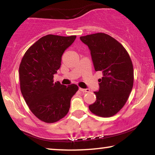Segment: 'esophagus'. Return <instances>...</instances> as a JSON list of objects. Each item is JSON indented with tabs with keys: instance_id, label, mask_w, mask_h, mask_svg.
<instances>
[{
	"instance_id": "obj_1",
	"label": "esophagus",
	"mask_w": 155,
	"mask_h": 155,
	"mask_svg": "<svg viewBox=\"0 0 155 155\" xmlns=\"http://www.w3.org/2000/svg\"><path fill=\"white\" fill-rule=\"evenodd\" d=\"M79 90L80 91H81L82 92H90V90H89V89H83V88H79Z\"/></svg>"
}]
</instances>
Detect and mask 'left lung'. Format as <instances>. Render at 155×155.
<instances>
[{
	"instance_id": "obj_1",
	"label": "left lung",
	"mask_w": 155,
	"mask_h": 155,
	"mask_svg": "<svg viewBox=\"0 0 155 155\" xmlns=\"http://www.w3.org/2000/svg\"><path fill=\"white\" fill-rule=\"evenodd\" d=\"M88 46L99 79V89L94 92L97 99L89 109L101 117H111L118 113L128 100L133 86V66L130 56L122 44L111 36L97 33L80 37Z\"/></svg>"
}]
</instances>
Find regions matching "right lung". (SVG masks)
<instances>
[{
	"label": "right lung",
	"instance_id": "1",
	"mask_svg": "<svg viewBox=\"0 0 155 155\" xmlns=\"http://www.w3.org/2000/svg\"><path fill=\"white\" fill-rule=\"evenodd\" d=\"M76 36L48 35L29 47L19 68L20 90L29 109L42 121L51 124L68 114L72 97L78 90L75 84L63 85L54 82L61 65L63 52Z\"/></svg>",
	"mask_w": 155,
	"mask_h": 155
}]
</instances>
